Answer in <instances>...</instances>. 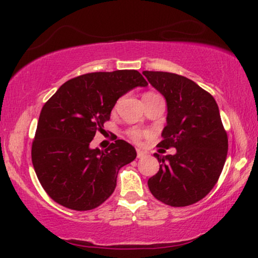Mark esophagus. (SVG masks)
Returning a JSON list of instances; mask_svg holds the SVG:
<instances>
[{"mask_svg":"<svg viewBox=\"0 0 258 258\" xmlns=\"http://www.w3.org/2000/svg\"><path fill=\"white\" fill-rule=\"evenodd\" d=\"M147 153L146 151L141 150V149H137V158H143L144 156H146Z\"/></svg>","mask_w":258,"mask_h":258,"instance_id":"obj_1","label":"esophagus"}]
</instances>
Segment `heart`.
Returning a JSON list of instances; mask_svg holds the SVG:
<instances>
[{
    "instance_id": "1",
    "label": "heart",
    "mask_w": 258,
    "mask_h": 258,
    "mask_svg": "<svg viewBox=\"0 0 258 258\" xmlns=\"http://www.w3.org/2000/svg\"><path fill=\"white\" fill-rule=\"evenodd\" d=\"M128 135L130 139H132L133 141H135V142H139V141H141V139H142L143 136V133L140 132L139 129H132L130 132L128 133Z\"/></svg>"
}]
</instances>
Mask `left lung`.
<instances>
[{
	"label": "left lung",
	"instance_id": "obj_1",
	"mask_svg": "<svg viewBox=\"0 0 258 258\" xmlns=\"http://www.w3.org/2000/svg\"><path fill=\"white\" fill-rule=\"evenodd\" d=\"M143 75L167 101V125L158 146L176 149L174 155L154 154L160 170L148 186L167 206H190L210 192L227 160L228 136L218 105L208 91L184 76L148 70Z\"/></svg>",
	"mask_w": 258,
	"mask_h": 258
}]
</instances>
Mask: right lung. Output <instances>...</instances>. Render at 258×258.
I'll return each instance as SVG.
<instances>
[{"label": "right lung", "mask_w": 258, "mask_h": 258, "mask_svg": "<svg viewBox=\"0 0 258 258\" xmlns=\"http://www.w3.org/2000/svg\"><path fill=\"white\" fill-rule=\"evenodd\" d=\"M137 70L90 73L63 83L45 102L31 147V161L45 192L77 211L101 206L116 188L118 170L136 158L123 140L108 149H91L96 132L110 119L116 101L136 87H147Z\"/></svg>", "instance_id": "add662e5"}]
</instances>
